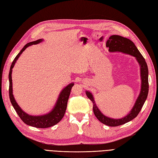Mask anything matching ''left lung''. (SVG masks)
Wrapping results in <instances>:
<instances>
[{"mask_svg":"<svg viewBox=\"0 0 158 158\" xmlns=\"http://www.w3.org/2000/svg\"><path fill=\"white\" fill-rule=\"evenodd\" d=\"M106 46L109 47V51L110 52H122L123 53L135 56L137 62L140 66V73L141 79V86L140 94L137 98L135 103L134 106L133 107L131 111L129 114L121 119H113L108 118L104 115L100 111L98 106H96L95 102L93 95L89 91H86V95L87 98L89 99L93 104V110L97 118L103 124L111 127H116L118 125H123L125 123L136 118L139 114V111L142 108L143 104L147 99L149 91V83H148V68L147 63L143 56L141 55L139 50L131 40L127 38L121 37L119 35H111L107 40Z\"/></svg>","mask_w":158,"mask_h":158,"instance_id":"8db88e82","label":"left lung"}]
</instances>
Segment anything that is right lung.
<instances>
[{"instance_id": "obj_1", "label": "right lung", "mask_w": 158, "mask_h": 158, "mask_svg": "<svg viewBox=\"0 0 158 158\" xmlns=\"http://www.w3.org/2000/svg\"><path fill=\"white\" fill-rule=\"evenodd\" d=\"M43 41V39H39L35 40V41L30 42L25 44L22 50L20 51L19 53L16 56V57L13 60V63L11 64V66L10 68L9 75V98L10 102L13 105L14 109L15 110L16 112L20 117V118L22 119L24 123H26L30 126H33L37 128H47L50 127L51 126L58 123L59 121L62 119L63 116L65 114L67 106V102L69 98L70 93L72 87L74 85L73 83H71L69 84L67 86L64 87L63 89L60 93L59 95V98L56 101V103L54 108L52 110L48 113L47 114L43 115H39V116H34V115H29V114H26L25 111L22 110V109L19 107L17 103L16 102L15 98L13 94V83H12V69L15 66V64L17 61L19 57L22 54V52L25 51L26 48L33 44H37L40 42Z\"/></svg>"}]
</instances>
